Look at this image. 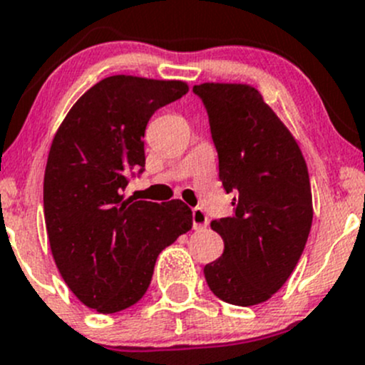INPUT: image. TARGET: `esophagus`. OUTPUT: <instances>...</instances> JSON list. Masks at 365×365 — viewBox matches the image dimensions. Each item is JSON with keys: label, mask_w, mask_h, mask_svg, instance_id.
<instances>
[{"label": "esophagus", "mask_w": 365, "mask_h": 365, "mask_svg": "<svg viewBox=\"0 0 365 365\" xmlns=\"http://www.w3.org/2000/svg\"><path fill=\"white\" fill-rule=\"evenodd\" d=\"M191 216H193V228L195 230H202L209 225V217L205 214V210L202 207H195L191 210Z\"/></svg>", "instance_id": "34e87169"}]
</instances>
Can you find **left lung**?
Wrapping results in <instances>:
<instances>
[{"mask_svg": "<svg viewBox=\"0 0 365 365\" xmlns=\"http://www.w3.org/2000/svg\"><path fill=\"white\" fill-rule=\"evenodd\" d=\"M209 115L220 181L234 193V212L210 223L225 251L204 267L217 299L255 306L294 272L307 242L313 200L306 161L295 138L246 84L193 86Z\"/></svg>", "mask_w": 365, "mask_h": 365, "instance_id": "left-lung-1", "label": "left lung"}]
</instances>
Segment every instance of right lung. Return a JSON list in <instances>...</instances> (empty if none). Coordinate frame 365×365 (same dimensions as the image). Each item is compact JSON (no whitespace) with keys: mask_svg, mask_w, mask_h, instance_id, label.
<instances>
[{"mask_svg":"<svg viewBox=\"0 0 365 365\" xmlns=\"http://www.w3.org/2000/svg\"><path fill=\"white\" fill-rule=\"evenodd\" d=\"M181 81L114 75L86 91L59 126L43 178V214L59 274L98 313L133 306L156 258L191 230V209L128 198L145 167L144 133L158 108L182 98Z\"/></svg>","mask_w":365,"mask_h":365,"instance_id":"obj_1","label":"right lung"}]
</instances>
